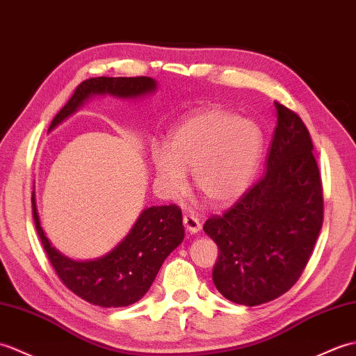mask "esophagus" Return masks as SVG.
<instances>
[{
	"label": "esophagus",
	"mask_w": 356,
	"mask_h": 356,
	"mask_svg": "<svg viewBox=\"0 0 356 356\" xmlns=\"http://www.w3.org/2000/svg\"><path fill=\"white\" fill-rule=\"evenodd\" d=\"M184 227L188 233H198L201 230V220L193 213H186L184 215Z\"/></svg>",
	"instance_id": "34e87169"
}]
</instances>
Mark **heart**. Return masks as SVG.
I'll return each instance as SVG.
<instances>
[{
    "label": "heart",
    "mask_w": 356,
    "mask_h": 356,
    "mask_svg": "<svg viewBox=\"0 0 356 356\" xmlns=\"http://www.w3.org/2000/svg\"><path fill=\"white\" fill-rule=\"evenodd\" d=\"M262 151L264 134L254 122L207 106L173 128L165 147L154 145L151 163L156 184L165 193L183 192L186 172L192 170L193 184L204 198L224 205L247 192Z\"/></svg>",
    "instance_id": "heart-1"
}]
</instances>
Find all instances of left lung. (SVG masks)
<instances>
[{
	"instance_id": "left-lung-1",
	"label": "left lung",
	"mask_w": 356,
	"mask_h": 356,
	"mask_svg": "<svg viewBox=\"0 0 356 356\" xmlns=\"http://www.w3.org/2000/svg\"><path fill=\"white\" fill-rule=\"evenodd\" d=\"M265 175L204 232L218 245V291L233 303L257 306L285 294L309 262L323 225V184L314 145L300 115L275 100Z\"/></svg>"
}]
</instances>
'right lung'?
<instances>
[{
  "label": "right lung",
  "mask_w": 356,
  "mask_h": 356,
  "mask_svg": "<svg viewBox=\"0 0 356 356\" xmlns=\"http://www.w3.org/2000/svg\"><path fill=\"white\" fill-rule=\"evenodd\" d=\"M154 90L155 82L146 76L86 79L53 118L49 131L92 94L137 97ZM31 202L36 232L59 279L77 297L100 307H123L138 302L151 288L164 259L184 239L183 215L178 205H154L141 213L129 234L109 254L91 262H74L51 247L39 224L33 198Z\"/></svg>",
  "instance_id": "right-lung-1"
}]
</instances>
